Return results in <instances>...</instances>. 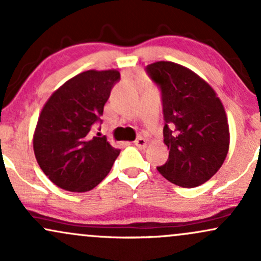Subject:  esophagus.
<instances>
[{
	"label": "esophagus",
	"mask_w": 261,
	"mask_h": 261,
	"mask_svg": "<svg viewBox=\"0 0 261 261\" xmlns=\"http://www.w3.org/2000/svg\"><path fill=\"white\" fill-rule=\"evenodd\" d=\"M146 145H147V141L143 139V137H139V139L135 140V146L137 148H145Z\"/></svg>",
	"instance_id": "obj_1"
}]
</instances>
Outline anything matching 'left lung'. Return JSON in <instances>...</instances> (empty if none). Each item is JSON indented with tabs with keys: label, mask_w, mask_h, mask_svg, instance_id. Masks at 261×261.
<instances>
[{
	"label": "left lung",
	"mask_w": 261,
	"mask_h": 261,
	"mask_svg": "<svg viewBox=\"0 0 261 261\" xmlns=\"http://www.w3.org/2000/svg\"><path fill=\"white\" fill-rule=\"evenodd\" d=\"M146 72L161 91L163 137L169 149L158 172L179 187H199L216 174L228 153L222 103L208 83L184 66L158 61Z\"/></svg>",
	"instance_id": "8db88e82"
}]
</instances>
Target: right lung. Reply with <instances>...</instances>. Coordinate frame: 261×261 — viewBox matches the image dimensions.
I'll return each instance as SVG.
<instances>
[{"mask_svg":"<svg viewBox=\"0 0 261 261\" xmlns=\"http://www.w3.org/2000/svg\"><path fill=\"white\" fill-rule=\"evenodd\" d=\"M119 81L115 70L86 71L64 83L44 106L33 147L41 170L59 188L89 191L112 169L120 149L92 130L101 124L104 106Z\"/></svg>","mask_w":261,"mask_h":261,"instance_id":"add662e5","label":"right lung"}]
</instances>
